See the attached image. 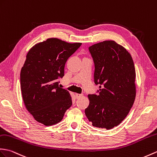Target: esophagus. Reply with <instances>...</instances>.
<instances>
[{
  "label": "esophagus",
  "mask_w": 157,
  "mask_h": 157,
  "mask_svg": "<svg viewBox=\"0 0 157 157\" xmlns=\"http://www.w3.org/2000/svg\"><path fill=\"white\" fill-rule=\"evenodd\" d=\"M82 96H83V94H75V97L77 99H79V98H81Z\"/></svg>",
  "instance_id": "esophagus-1"
}]
</instances>
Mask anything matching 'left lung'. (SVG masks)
Wrapping results in <instances>:
<instances>
[{"mask_svg": "<svg viewBox=\"0 0 157 157\" xmlns=\"http://www.w3.org/2000/svg\"><path fill=\"white\" fill-rule=\"evenodd\" d=\"M95 65L94 82L99 94L87 96L85 114L95 127L110 130L128 115L136 97V72L130 54L114 41L89 47Z\"/></svg>", "mask_w": 157, "mask_h": 157, "instance_id": "left-lung-1", "label": "left lung"}]
</instances>
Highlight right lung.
Wrapping results in <instances>:
<instances>
[{"label": "right lung", "mask_w": 157, "mask_h": 157, "mask_svg": "<svg viewBox=\"0 0 157 157\" xmlns=\"http://www.w3.org/2000/svg\"><path fill=\"white\" fill-rule=\"evenodd\" d=\"M81 45L50 38L35 45L27 54L20 75L22 96L27 110L45 126L61 121L72 105L70 94L57 81L63 77L68 58Z\"/></svg>", "instance_id": "add662e5"}]
</instances>
